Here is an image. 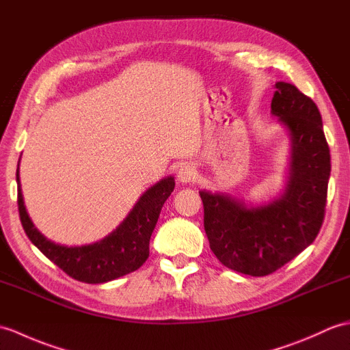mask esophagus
<instances>
[{
  "label": "esophagus",
  "mask_w": 350,
  "mask_h": 350,
  "mask_svg": "<svg viewBox=\"0 0 350 350\" xmlns=\"http://www.w3.org/2000/svg\"><path fill=\"white\" fill-rule=\"evenodd\" d=\"M177 178L180 183H191L197 178V168L192 164H183L177 170Z\"/></svg>",
  "instance_id": "1"
}]
</instances>
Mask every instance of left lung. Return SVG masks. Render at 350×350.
<instances>
[{
	"mask_svg": "<svg viewBox=\"0 0 350 350\" xmlns=\"http://www.w3.org/2000/svg\"><path fill=\"white\" fill-rule=\"evenodd\" d=\"M271 113L291 140L283 192L255 206L225 192L200 191L210 249L225 267L255 278L279 270L312 245L323 222L331 173L318 105L294 85L278 82Z\"/></svg>",
	"mask_w": 350,
	"mask_h": 350,
	"instance_id": "8db88e82",
	"label": "left lung"
}]
</instances>
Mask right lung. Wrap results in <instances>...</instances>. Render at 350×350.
Masks as SVG:
<instances>
[{
	"mask_svg": "<svg viewBox=\"0 0 350 350\" xmlns=\"http://www.w3.org/2000/svg\"><path fill=\"white\" fill-rule=\"evenodd\" d=\"M21 161V159H19ZM18 206L23 230L32 245L72 279L85 283H105L138 270L149 258V241L161 208L174 189V177L161 178L146 191L118 228L100 241L85 246H64L51 241L29 219L16 170Z\"/></svg>",
	"mask_w": 350,
	"mask_h": 350,
	"instance_id": "right-lung-1",
	"label": "right lung"
}]
</instances>
